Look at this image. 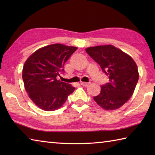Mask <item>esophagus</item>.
Segmentation results:
<instances>
[{
    "mask_svg": "<svg viewBox=\"0 0 155 155\" xmlns=\"http://www.w3.org/2000/svg\"><path fill=\"white\" fill-rule=\"evenodd\" d=\"M81 85L85 86V87H87V86L90 85V83H86V82H81Z\"/></svg>",
    "mask_w": 155,
    "mask_h": 155,
    "instance_id": "34e87169",
    "label": "esophagus"
}]
</instances>
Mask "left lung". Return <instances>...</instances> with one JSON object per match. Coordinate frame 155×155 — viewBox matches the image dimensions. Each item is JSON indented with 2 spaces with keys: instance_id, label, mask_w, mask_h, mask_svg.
Wrapping results in <instances>:
<instances>
[{
  "instance_id": "obj_1",
  "label": "left lung",
  "mask_w": 155,
  "mask_h": 155,
  "mask_svg": "<svg viewBox=\"0 0 155 155\" xmlns=\"http://www.w3.org/2000/svg\"><path fill=\"white\" fill-rule=\"evenodd\" d=\"M87 53L100 65L109 82L101 86L94 96L96 103L105 110L119 109L132 96L139 79L136 63L128 54L113 45L89 47Z\"/></svg>"
}]
</instances>
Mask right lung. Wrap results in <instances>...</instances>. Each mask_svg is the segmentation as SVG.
<instances>
[{"mask_svg": "<svg viewBox=\"0 0 155 155\" xmlns=\"http://www.w3.org/2000/svg\"><path fill=\"white\" fill-rule=\"evenodd\" d=\"M74 46L54 44L39 48L26 60L22 79L28 97L39 108L47 111L62 107L74 90L71 84L57 79L65 63L77 51Z\"/></svg>", "mask_w": 155, "mask_h": 155, "instance_id": "right-lung-1", "label": "right lung"}]
</instances>
